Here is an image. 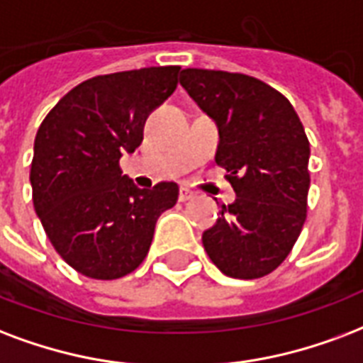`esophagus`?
Instances as JSON below:
<instances>
[{
    "mask_svg": "<svg viewBox=\"0 0 363 363\" xmlns=\"http://www.w3.org/2000/svg\"><path fill=\"white\" fill-rule=\"evenodd\" d=\"M192 198H194L192 190H188V188H181V190H179V200L181 201H188V200H192Z\"/></svg>",
    "mask_w": 363,
    "mask_h": 363,
    "instance_id": "34e87169",
    "label": "esophagus"
}]
</instances>
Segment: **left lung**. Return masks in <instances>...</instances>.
<instances>
[{
  "instance_id": "obj_1",
  "label": "left lung",
  "mask_w": 363,
  "mask_h": 363,
  "mask_svg": "<svg viewBox=\"0 0 363 363\" xmlns=\"http://www.w3.org/2000/svg\"><path fill=\"white\" fill-rule=\"evenodd\" d=\"M181 85L218 129L215 162L236 201L201 236L215 267L255 280L284 262L306 218L311 145L291 102L245 74L184 68Z\"/></svg>"
}]
</instances>
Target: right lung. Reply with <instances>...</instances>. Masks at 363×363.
<instances>
[{
  "label": "right lung",
  "instance_id": "right-lung-1",
  "mask_svg": "<svg viewBox=\"0 0 363 363\" xmlns=\"http://www.w3.org/2000/svg\"><path fill=\"white\" fill-rule=\"evenodd\" d=\"M179 66L91 77L66 93L38 129L30 184L52 247L77 272L116 280L145 261L175 182L138 188L120 157L143 143L146 118L177 87Z\"/></svg>",
  "mask_w": 363,
  "mask_h": 363
}]
</instances>
